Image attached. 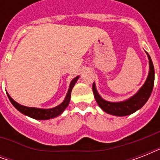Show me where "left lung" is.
<instances>
[{"label":"left lung","mask_w":160,"mask_h":160,"mask_svg":"<svg viewBox=\"0 0 160 160\" xmlns=\"http://www.w3.org/2000/svg\"><path fill=\"white\" fill-rule=\"evenodd\" d=\"M148 58H149V71L147 80L143 86H142L138 92L132 97L128 100L121 101V102H109L106 101L101 98L97 90L95 88V84L93 83V92L95 95V100L99 105V106L105 112L109 114L116 115V116H125L129 115L138 109L144 106V104L149 100V96L151 95L153 87L154 84V65L149 55L146 52Z\"/></svg>","instance_id":"obj_1"}]
</instances>
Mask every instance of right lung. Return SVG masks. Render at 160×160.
Masks as SVG:
<instances>
[{
	"instance_id": "right-lung-1",
	"label": "right lung",
	"mask_w": 160,
	"mask_h": 160,
	"mask_svg": "<svg viewBox=\"0 0 160 160\" xmlns=\"http://www.w3.org/2000/svg\"><path fill=\"white\" fill-rule=\"evenodd\" d=\"M79 77H80V76H76V77L74 78L72 80V81L70 82V87H69V90H68V92L67 94H66V96H65L64 101H63L60 105H58V106L51 108V109H39V108L24 106V105H20V104H18L17 102H16L8 94H7V96H8L9 100H10V101L11 102V104L14 105V107H15L17 110H19V111L21 112V113L25 114V115H27V116L31 117V118H33V119H39V120H46V119H52V118L57 117L58 115L61 114V113H62V112L65 109V108L68 106L70 100L71 90H72L73 87H74V85H75V83H76V81L78 80Z\"/></svg>"
}]
</instances>
